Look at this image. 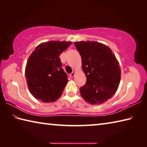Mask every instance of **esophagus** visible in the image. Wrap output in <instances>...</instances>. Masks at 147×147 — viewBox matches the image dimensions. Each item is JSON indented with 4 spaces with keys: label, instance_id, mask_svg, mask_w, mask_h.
Here are the masks:
<instances>
[{
    "label": "esophagus",
    "instance_id": "34e87169",
    "mask_svg": "<svg viewBox=\"0 0 147 147\" xmlns=\"http://www.w3.org/2000/svg\"><path fill=\"white\" fill-rule=\"evenodd\" d=\"M75 73H76V71H73L72 73L70 74V76L71 77H73L74 75H75Z\"/></svg>",
    "mask_w": 147,
    "mask_h": 147
}]
</instances>
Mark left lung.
<instances>
[{
	"label": "left lung",
	"mask_w": 147,
	"mask_h": 147,
	"mask_svg": "<svg viewBox=\"0 0 147 147\" xmlns=\"http://www.w3.org/2000/svg\"><path fill=\"white\" fill-rule=\"evenodd\" d=\"M87 78L80 89L81 96L91 104H100L112 97L121 80V67L111 49L96 41L74 42Z\"/></svg>",
	"instance_id": "1"
}]
</instances>
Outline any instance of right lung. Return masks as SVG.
Masks as SVG:
<instances>
[{
  "mask_svg": "<svg viewBox=\"0 0 147 147\" xmlns=\"http://www.w3.org/2000/svg\"><path fill=\"white\" fill-rule=\"evenodd\" d=\"M71 41H50L36 47L29 56L25 77L29 91L43 102H53L60 97L68 82L61 68L60 54Z\"/></svg>",
  "mask_w": 147,
  "mask_h": 147,
  "instance_id": "obj_1",
  "label": "right lung"
}]
</instances>
